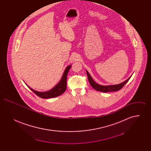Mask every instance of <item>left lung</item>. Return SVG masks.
<instances>
[{
  "instance_id": "obj_1",
  "label": "left lung",
  "mask_w": 151,
  "mask_h": 151,
  "mask_svg": "<svg viewBox=\"0 0 151 151\" xmlns=\"http://www.w3.org/2000/svg\"><path fill=\"white\" fill-rule=\"evenodd\" d=\"M86 71L87 76H88V79L89 80V82L91 84V86L96 91L102 92H115L120 90L122 89L123 86H124L127 82L129 80V79L131 78V76H130L129 79H127L126 81H123L122 83L117 84V85H112V86H101L98 84H97L94 81L89 72Z\"/></svg>"
}]
</instances>
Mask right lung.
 I'll list each match as a JSON object with an SVG mask.
<instances>
[{
  "mask_svg": "<svg viewBox=\"0 0 151 151\" xmlns=\"http://www.w3.org/2000/svg\"><path fill=\"white\" fill-rule=\"evenodd\" d=\"M71 65H70L66 67L65 69V72L63 75L60 79V81L57 84L52 88L50 91L47 92H38L36 91L35 90L31 88L30 86H28L26 83L25 84L28 86L29 89L33 91L36 95L39 96L42 99H50L53 97H56L57 96H60V94L63 93L66 90L67 88V76L68 72L69 71Z\"/></svg>",
  "mask_w": 151,
  "mask_h": 151,
  "instance_id": "add662e5",
  "label": "right lung"
}]
</instances>
